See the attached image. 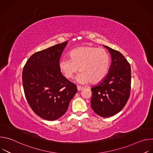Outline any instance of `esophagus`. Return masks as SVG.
Here are the masks:
<instances>
[{"instance_id": "34e87169", "label": "esophagus", "mask_w": 153, "mask_h": 153, "mask_svg": "<svg viewBox=\"0 0 153 153\" xmlns=\"http://www.w3.org/2000/svg\"><path fill=\"white\" fill-rule=\"evenodd\" d=\"M77 90H78V91H82V90H83L85 88H83V87H81V86H78L77 87Z\"/></svg>"}]
</instances>
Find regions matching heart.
Returning <instances> with one entry per match:
<instances>
[{
	"label": "heart",
	"instance_id": "1",
	"mask_svg": "<svg viewBox=\"0 0 153 153\" xmlns=\"http://www.w3.org/2000/svg\"><path fill=\"white\" fill-rule=\"evenodd\" d=\"M70 59L63 58L59 62V68L67 79H72L76 72V82L80 84L97 83L107 75L110 67V56L106 50L94 47L77 48L69 53Z\"/></svg>",
	"mask_w": 153,
	"mask_h": 153
}]
</instances>
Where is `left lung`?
Returning a JSON list of instances; mask_svg holds the SVG:
<instances>
[{
    "instance_id": "8db88e82",
    "label": "left lung",
    "mask_w": 153,
    "mask_h": 153,
    "mask_svg": "<svg viewBox=\"0 0 153 153\" xmlns=\"http://www.w3.org/2000/svg\"><path fill=\"white\" fill-rule=\"evenodd\" d=\"M111 64L106 77L93 86L91 106L99 116L108 117L120 112L126 105L131 90V67L119 51L106 45Z\"/></svg>"
}]
</instances>
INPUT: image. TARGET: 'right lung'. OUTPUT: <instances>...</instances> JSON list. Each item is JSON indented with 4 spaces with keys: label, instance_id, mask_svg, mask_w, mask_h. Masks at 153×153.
<instances>
[{
    "label": "right lung",
    "instance_id": "1",
    "mask_svg": "<svg viewBox=\"0 0 153 153\" xmlns=\"http://www.w3.org/2000/svg\"><path fill=\"white\" fill-rule=\"evenodd\" d=\"M67 43L66 41L34 53L24 67L22 83L27 102L37 116L47 120L62 116L77 91L76 85L59 68Z\"/></svg>",
    "mask_w": 153,
    "mask_h": 153
}]
</instances>
